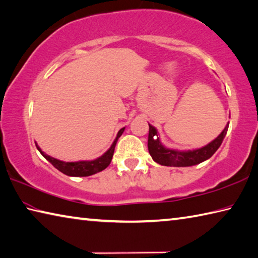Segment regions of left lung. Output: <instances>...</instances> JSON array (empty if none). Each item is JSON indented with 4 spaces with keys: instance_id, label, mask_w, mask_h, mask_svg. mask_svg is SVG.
Returning a JSON list of instances; mask_svg holds the SVG:
<instances>
[{
    "instance_id": "8db88e82",
    "label": "left lung",
    "mask_w": 258,
    "mask_h": 258,
    "mask_svg": "<svg viewBox=\"0 0 258 258\" xmlns=\"http://www.w3.org/2000/svg\"><path fill=\"white\" fill-rule=\"evenodd\" d=\"M229 124L221 132L219 137L213 140L205 147L189 151H178V150L167 149L161 144L158 138L157 130L152 125L149 124V138H148V149L150 156L159 165L168 167H189L208 160L214 154V152L221 145L224 137H226Z\"/></svg>"
}]
</instances>
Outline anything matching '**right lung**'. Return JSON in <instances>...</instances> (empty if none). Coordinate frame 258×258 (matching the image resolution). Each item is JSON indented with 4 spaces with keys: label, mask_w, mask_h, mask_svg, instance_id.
I'll return each instance as SVG.
<instances>
[{
    "label": "right lung",
    "mask_w": 258,
    "mask_h": 258,
    "mask_svg": "<svg viewBox=\"0 0 258 258\" xmlns=\"http://www.w3.org/2000/svg\"><path fill=\"white\" fill-rule=\"evenodd\" d=\"M124 130L125 127L119 130V132L117 134L114 143L111 144V147L109 148L108 151L102 154L101 157L96 159V160H92V161H77V162L60 161L41 151L40 148L37 144L36 147L39 150V152L43 154V157L46 159V160H48L51 165L56 168V169H58L60 172H63V174L68 176H73V177H87V176H91L93 174H97V172L99 171H102L109 166V163L111 162V159H113V156H114L117 140H118L120 135L123 134Z\"/></svg>",
    "instance_id": "add662e5"
}]
</instances>
